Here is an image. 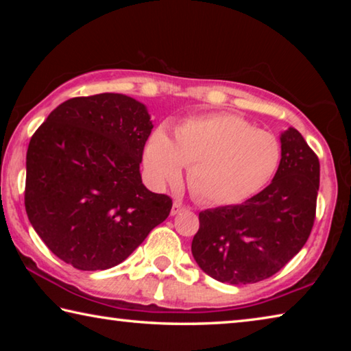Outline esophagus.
<instances>
[{"mask_svg": "<svg viewBox=\"0 0 351 351\" xmlns=\"http://www.w3.org/2000/svg\"><path fill=\"white\" fill-rule=\"evenodd\" d=\"M184 209V206L181 201H173V207H171V215H176V213H180Z\"/></svg>", "mask_w": 351, "mask_h": 351, "instance_id": "esophagus-1", "label": "esophagus"}]
</instances>
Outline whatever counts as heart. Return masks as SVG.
I'll return each instance as SVG.
<instances>
[{
	"mask_svg": "<svg viewBox=\"0 0 351 351\" xmlns=\"http://www.w3.org/2000/svg\"><path fill=\"white\" fill-rule=\"evenodd\" d=\"M280 145L274 134L230 112L193 117L175 128L173 141L156 130L144 150L148 176L173 184L189 167L190 192L209 206L239 204L274 176Z\"/></svg>",
	"mask_w": 351,
	"mask_h": 351,
	"instance_id": "1",
	"label": "heart"
}]
</instances>
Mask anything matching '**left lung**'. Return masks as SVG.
<instances>
[{
	"instance_id": "8db88e82",
	"label": "left lung",
	"mask_w": 351,
	"mask_h": 351,
	"mask_svg": "<svg viewBox=\"0 0 351 351\" xmlns=\"http://www.w3.org/2000/svg\"><path fill=\"white\" fill-rule=\"evenodd\" d=\"M282 159L268 187L235 206L199 212L193 258L207 276L230 285L257 283L300 251L316 218L319 159L289 127L280 136Z\"/></svg>"
}]
</instances>
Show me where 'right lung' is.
<instances>
[{"mask_svg":"<svg viewBox=\"0 0 351 351\" xmlns=\"http://www.w3.org/2000/svg\"><path fill=\"white\" fill-rule=\"evenodd\" d=\"M152 128L144 104L104 93L66 100L34 133L26 213L64 263L112 268L169 217L171 198L150 192L139 171Z\"/></svg>","mask_w":351,"mask_h":351,"instance_id":"add662e5","label":"right lung"}]
</instances>
